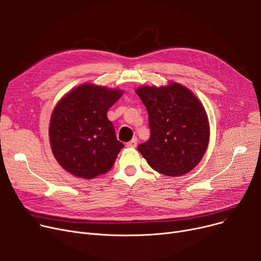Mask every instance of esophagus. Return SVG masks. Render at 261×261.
I'll return each mask as SVG.
<instances>
[{"mask_svg": "<svg viewBox=\"0 0 261 261\" xmlns=\"http://www.w3.org/2000/svg\"><path fill=\"white\" fill-rule=\"evenodd\" d=\"M126 146L127 147H136V146H137V139H136V138L132 139L129 142L126 143Z\"/></svg>", "mask_w": 261, "mask_h": 261, "instance_id": "1", "label": "esophagus"}]
</instances>
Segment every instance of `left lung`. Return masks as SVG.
<instances>
[{
  "instance_id": "1",
  "label": "left lung",
  "mask_w": 261,
  "mask_h": 261,
  "mask_svg": "<svg viewBox=\"0 0 261 261\" xmlns=\"http://www.w3.org/2000/svg\"><path fill=\"white\" fill-rule=\"evenodd\" d=\"M151 136L138 150L151 168L167 176L190 172L203 158L209 142V122L198 98L185 86L140 87Z\"/></svg>"
}]
</instances>
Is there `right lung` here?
<instances>
[{"instance_id":"right-lung-1","label":"right lung","mask_w":261,"mask_h":261,"mask_svg":"<svg viewBox=\"0 0 261 261\" xmlns=\"http://www.w3.org/2000/svg\"><path fill=\"white\" fill-rule=\"evenodd\" d=\"M120 89L84 84L58 102L49 122V143L58 164L72 175L91 179L113 168L124 146L107 111Z\"/></svg>"}]
</instances>
